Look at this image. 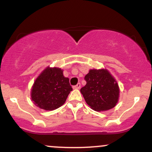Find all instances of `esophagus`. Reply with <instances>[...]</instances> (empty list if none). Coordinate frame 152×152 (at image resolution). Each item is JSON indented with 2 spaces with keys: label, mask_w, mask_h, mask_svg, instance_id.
<instances>
[{
  "label": "esophagus",
  "mask_w": 152,
  "mask_h": 152,
  "mask_svg": "<svg viewBox=\"0 0 152 152\" xmlns=\"http://www.w3.org/2000/svg\"><path fill=\"white\" fill-rule=\"evenodd\" d=\"M80 87H81V83H78L76 86H73V88H74V89H78V88H80Z\"/></svg>",
  "instance_id": "34e87169"
}]
</instances>
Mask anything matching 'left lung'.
<instances>
[{
    "label": "left lung",
    "instance_id": "obj_1",
    "mask_svg": "<svg viewBox=\"0 0 152 152\" xmlns=\"http://www.w3.org/2000/svg\"><path fill=\"white\" fill-rule=\"evenodd\" d=\"M84 79L86 84L81 88V93L92 109L107 111L116 105L119 88L117 82L106 69L90 70Z\"/></svg>",
    "mask_w": 152,
    "mask_h": 152
}]
</instances>
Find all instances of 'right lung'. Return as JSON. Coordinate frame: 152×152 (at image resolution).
Returning a JSON list of instances; mask_svg holds the SVG:
<instances>
[{"label":"right lung","mask_w":152,"mask_h":152,"mask_svg":"<svg viewBox=\"0 0 152 152\" xmlns=\"http://www.w3.org/2000/svg\"><path fill=\"white\" fill-rule=\"evenodd\" d=\"M69 78L59 68L47 67L35 81L31 99L38 107L52 111L61 106L72 91Z\"/></svg>","instance_id":"1"}]
</instances>
